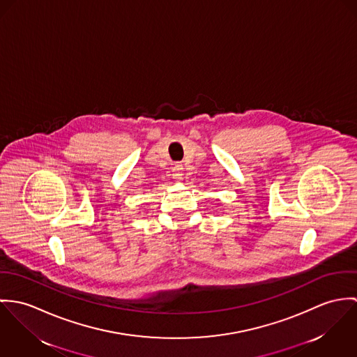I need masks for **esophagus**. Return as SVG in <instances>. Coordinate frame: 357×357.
Listing matches in <instances>:
<instances>
[{
    "label": "esophagus",
    "instance_id": "esophagus-1",
    "mask_svg": "<svg viewBox=\"0 0 357 357\" xmlns=\"http://www.w3.org/2000/svg\"><path fill=\"white\" fill-rule=\"evenodd\" d=\"M182 171H183V165L181 162H175L172 165V175L175 179H178L182 175Z\"/></svg>",
    "mask_w": 357,
    "mask_h": 357
}]
</instances>
